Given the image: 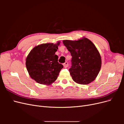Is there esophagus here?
Segmentation results:
<instances>
[{
    "instance_id": "34e87169",
    "label": "esophagus",
    "mask_w": 124,
    "mask_h": 124,
    "mask_svg": "<svg viewBox=\"0 0 124 124\" xmlns=\"http://www.w3.org/2000/svg\"><path fill=\"white\" fill-rule=\"evenodd\" d=\"M63 67H64V68H67L68 66V63L67 62H65L63 64Z\"/></svg>"
}]
</instances>
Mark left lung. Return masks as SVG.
<instances>
[{
  "label": "left lung",
  "mask_w": 124,
  "mask_h": 124,
  "mask_svg": "<svg viewBox=\"0 0 124 124\" xmlns=\"http://www.w3.org/2000/svg\"><path fill=\"white\" fill-rule=\"evenodd\" d=\"M62 42L72 57V66L69 70L73 80L82 85L94 81L101 67V56L95 45L85 37Z\"/></svg>",
  "instance_id": "8db88e82"
}]
</instances>
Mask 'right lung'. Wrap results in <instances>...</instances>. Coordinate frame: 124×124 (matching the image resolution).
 I'll return each instance as SVG.
<instances>
[{
    "instance_id": "obj_1",
    "label": "right lung",
    "mask_w": 124,
    "mask_h": 124,
    "mask_svg": "<svg viewBox=\"0 0 124 124\" xmlns=\"http://www.w3.org/2000/svg\"><path fill=\"white\" fill-rule=\"evenodd\" d=\"M61 42L46 43L33 47L26 59V66L30 77L40 84L50 85L56 80L63 66L55 55Z\"/></svg>"
}]
</instances>
